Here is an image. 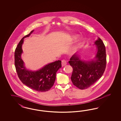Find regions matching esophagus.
<instances>
[{
    "label": "esophagus",
    "mask_w": 121,
    "mask_h": 121,
    "mask_svg": "<svg viewBox=\"0 0 121 121\" xmlns=\"http://www.w3.org/2000/svg\"><path fill=\"white\" fill-rule=\"evenodd\" d=\"M67 64V62L66 60H62V66H66V65Z\"/></svg>",
    "instance_id": "esophagus-1"
}]
</instances>
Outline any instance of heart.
<instances>
[{"label":"heart","instance_id":"heart-1","mask_svg":"<svg viewBox=\"0 0 121 121\" xmlns=\"http://www.w3.org/2000/svg\"><path fill=\"white\" fill-rule=\"evenodd\" d=\"M78 37V35H73L71 36L72 39L73 41L76 40ZM83 41L82 39H79L77 43L73 45V46L69 49L67 53L70 55H74L78 51V49L80 48L81 46L83 43Z\"/></svg>","mask_w":121,"mask_h":121}]
</instances>
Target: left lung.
Segmentation results:
<instances>
[{
    "label": "left lung",
    "instance_id": "left-lung-1",
    "mask_svg": "<svg viewBox=\"0 0 121 121\" xmlns=\"http://www.w3.org/2000/svg\"><path fill=\"white\" fill-rule=\"evenodd\" d=\"M95 43L97 51L94 58L88 60L82 59L76 53L69 63L73 69L71 79L73 84L81 90L89 87L102 76L106 69V48L102 39L98 37Z\"/></svg>",
    "mask_w": 121,
    "mask_h": 121
}]
</instances>
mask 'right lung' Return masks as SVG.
<instances>
[{
	"label": "right lung",
	"instance_id": "obj_1",
	"mask_svg": "<svg viewBox=\"0 0 121 121\" xmlns=\"http://www.w3.org/2000/svg\"><path fill=\"white\" fill-rule=\"evenodd\" d=\"M34 31V30L23 37L18 43L15 52V66L18 78L24 84L37 91H47L54 84L56 72L62 67L61 61L48 63L37 70L26 68L21 58L23 53L22 45L24 39L29 37Z\"/></svg>",
	"mask_w": 121,
	"mask_h": 121
}]
</instances>
